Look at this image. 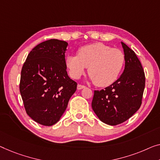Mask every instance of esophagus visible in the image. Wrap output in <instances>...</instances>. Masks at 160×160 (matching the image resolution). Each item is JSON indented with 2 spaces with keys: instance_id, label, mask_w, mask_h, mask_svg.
I'll use <instances>...</instances> for the list:
<instances>
[{
  "instance_id": "obj_1",
  "label": "esophagus",
  "mask_w": 160,
  "mask_h": 160,
  "mask_svg": "<svg viewBox=\"0 0 160 160\" xmlns=\"http://www.w3.org/2000/svg\"><path fill=\"white\" fill-rule=\"evenodd\" d=\"M77 88H78V90H81V89H82V88H85V85H82L78 84Z\"/></svg>"
}]
</instances>
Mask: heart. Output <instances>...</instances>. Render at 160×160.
Returning <instances> with one entry per match:
<instances>
[{"instance_id": "1", "label": "heart", "mask_w": 160, "mask_h": 160, "mask_svg": "<svg viewBox=\"0 0 160 160\" xmlns=\"http://www.w3.org/2000/svg\"><path fill=\"white\" fill-rule=\"evenodd\" d=\"M125 63L121 50L102 43H94L78 49V56L68 55L66 66L71 77L78 79L88 68L90 80L98 87L113 84L120 75Z\"/></svg>"}]
</instances>
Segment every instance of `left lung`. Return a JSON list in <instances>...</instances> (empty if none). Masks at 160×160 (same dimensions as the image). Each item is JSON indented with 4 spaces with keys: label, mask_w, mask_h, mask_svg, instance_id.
<instances>
[{
    "label": "left lung",
    "mask_w": 160,
    "mask_h": 160,
    "mask_svg": "<svg viewBox=\"0 0 160 160\" xmlns=\"http://www.w3.org/2000/svg\"><path fill=\"white\" fill-rule=\"evenodd\" d=\"M125 55L122 75L110 86L95 90L92 110L102 122L116 126L124 122L139 110L145 87V75L135 52L121 42Z\"/></svg>",
    "instance_id": "1"
}]
</instances>
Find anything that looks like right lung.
<instances>
[{"label":"right lung","mask_w":160,"mask_h":160,"mask_svg":"<svg viewBox=\"0 0 160 160\" xmlns=\"http://www.w3.org/2000/svg\"><path fill=\"white\" fill-rule=\"evenodd\" d=\"M68 44L52 39L37 45L28 54L21 72L20 90L26 112L36 122L52 126L59 121L77 82L67 72Z\"/></svg>","instance_id":"right-lung-1"}]
</instances>
